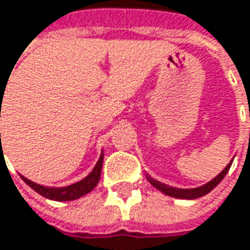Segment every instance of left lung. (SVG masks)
<instances>
[{"mask_svg": "<svg viewBox=\"0 0 250 250\" xmlns=\"http://www.w3.org/2000/svg\"><path fill=\"white\" fill-rule=\"evenodd\" d=\"M231 162H233V159L227 164V167L217 176H214L211 181H208L204 185L197 187V188H176V187H169V185L162 184V182H159V181H156V179H153L150 176H147V181L155 188H158L161 192H164L165 195H169V197H174V198H181V200H195V198H200V197L207 195L211 189H214L222 182V179L225 178L226 174L230 169V167H231Z\"/></svg>", "mask_w": 250, "mask_h": 250, "instance_id": "1", "label": "left lung"}]
</instances>
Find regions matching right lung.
<instances>
[{"instance_id":"obj_1","label":"right lung","mask_w":250,"mask_h":250,"mask_svg":"<svg viewBox=\"0 0 250 250\" xmlns=\"http://www.w3.org/2000/svg\"><path fill=\"white\" fill-rule=\"evenodd\" d=\"M1 97H4V94H1ZM103 161H104V155L101 152L100 159L95 164L94 169L85 178H82L81 181H78L75 184H71V185H66V187H46V185H40V184H36V182L27 179L23 175H21V178L30 188H33L37 194H40L44 198H49L53 201H72V200H78V198L86 195L88 192H91L97 187L100 176H101Z\"/></svg>"}]
</instances>
